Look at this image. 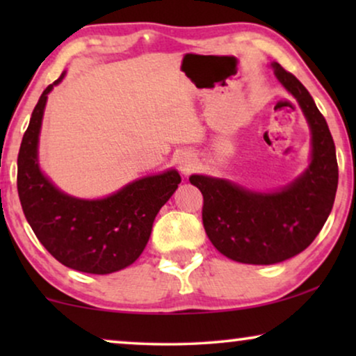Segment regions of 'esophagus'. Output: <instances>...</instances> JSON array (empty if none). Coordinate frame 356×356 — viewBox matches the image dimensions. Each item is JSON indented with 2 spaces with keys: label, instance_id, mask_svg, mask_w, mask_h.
Masks as SVG:
<instances>
[{
  "label": "esophagus",
  "instance_id": "obj_1",
  "mask_svg": "<svg viewBox=\"0 0 356 356\" xmlns=\"http://www.w3.org/2000/svg\"><path fill=\"white\" fill-rule=\"evenodd\" d=\"M178 167H179V170H181V172H183L184 175H186V173L191 172L193 167H194V163H193V160H191V159L184 157V159H179Z\"/></svg>",
  "mask_w": 356,
  "mask_h": 356
}]
</instances>
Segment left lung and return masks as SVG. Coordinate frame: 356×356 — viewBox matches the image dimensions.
<instances>
[{"mask_svg":"<svg viewBox=\"0 0 356 356\" xmlns=\"http://www.w3.org/2000/svg\"><path fill=\"white\" fill-rule=\"evenodd\" d=\"M272 66L309 123V168L290 186L270 194L202 175L189 178L202 193V223L209 240L223 256L245 264H275L306 250L332 211L339 183L334 139L323 113L291 72L279 63Z\"/></svg>","mask_w":356,"mask_h":356,"instance_id":"obj_1","label":"left lung"}]
</instances>
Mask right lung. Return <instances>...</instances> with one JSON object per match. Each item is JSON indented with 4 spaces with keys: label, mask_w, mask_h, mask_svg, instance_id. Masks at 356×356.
<instances>
[{
    "label": "right lung",
    "mask_w": 356,
    "mask_h": 356,
    "mask_svg": "<svg viewBox=\"0 0 356 356\" xmlns=\"http://www.w3.org/2000/svg\"><path fill=\"white\" fill-rule=\"evenodd\" d=\"M63 76L43 90L24 133L17 155L19 199L29 225L56 261L87 274H111L140 256L155 216L181 177L177 170H168L97 201L71 197L53 186L38 168L37 144L47 95Z\"/></svg>",
    "instance_id": "right-lung-1"
}]
</instances>
